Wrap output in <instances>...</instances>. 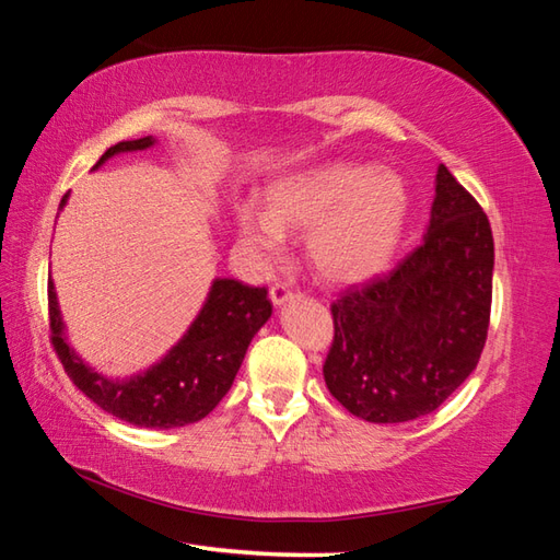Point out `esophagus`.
<instances>
[{"mask_svg": "<svg viewBox=\"0 0 560 560\" xmlns=\"http://www.w3.org/2000/svg\"><path fill=\"white\" fill-rule=\"evenodd\" d=\"M269 296H271V303H273V306H281L283 301L293 299V289L289 287V283L277 281V283H271V289H269Z\"/></svg>", "mask_w": 560, "mask_h": 560, "instance_id": "esophagus-1", "label": "esophagus"}]
</instances>
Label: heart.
I'll return each instance as SVG.
<instances>
[{"label": "heart", "mask_w": 560, "mask_h": 560, "mask_svg": "<svg viewBox=\"0 0 560 560\" xmlns=\"http://www.w3.org/2000/svg\"><path fill=\"white\" fill-rule=\"evenodd\" d=\"M269 210L236 207L246 249L273 261L287 232H308V257L326 281L355 283L381 271L397 249L407 220V189L390 170L326 163L273 179Z\"/></svg>", "instance_id": "obj_1"}]
</instances>
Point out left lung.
I'll return each instance as SVG.
<instances>
[{
  "label": "left lung",
  "mask_w": 560,
  "mask_h": 560,
  "mask_svg": "<svg viewBox=\"0 0 560 560\" xmlns=\"http://www.w3.org/2000/svg\"><path fill=\"white\" fill-rule=\"evenodd\" d=\"M430 230L393 271L330 303V395L365 422L430 415L467 381L487 343L494 236L481 205L438 170Z\"/></svg>",
  "instance_id": "1"
}]
</instances>
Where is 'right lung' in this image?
I'll list each match as a JSON object with an SVG mask.
<instances>
[{
    "instance_id": "1",
    "label": "right lung",
    "mask_w": 560,
    "mask_h": 560,
    "mask_svg": "<svg viewBox=\"0 0 560 560\" xmlns=\"http://www.w3.org/2000/svg\"><path fill=\"white\" fill-rule=\"evenodd\" d=\"M153 143L155 140L150 136L122 140L101 155L96 167L110 155L145 150ZM66 197L69 195L61 197L59 210L66 205ZM269 316L271 301L267 299V289L246 287L234 279H217L185 338L148 373L118 383L93 373L66 343L59 303L49 281V340L66 375L101 410L138 428H185L210 415L232 387L246 348Z\"/></svg>"
}]
</instances>
